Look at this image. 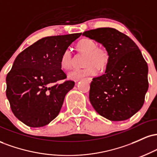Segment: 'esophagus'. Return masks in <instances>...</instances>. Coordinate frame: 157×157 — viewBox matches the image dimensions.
Returning a JSON list of instances; mask_svg holds the SVG:
<instances>
[{
  "label": "esophagus",
  "instance_id": "esophagus-1",
  "mask_svg": "<svg viewBox=\"0 0 157 157\" xmlns=\"http://www.w3.org/2000/svg\"><path fill=\"white\" fill-rule=\"evenodd\" d=\"M85 80H87L88 82H91V77H87V78H86V79H85Z\"/></svg>",
  "mask_w": 157,
  "mask_h": 157
}]
</instances>
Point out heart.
Masks as SVG:
<instances>
[{
	"mask_svg": "<svg viewBox=\"0 0 157 157\" xmlns=\"http://www.w3.org/2000/svg\"><path fill=\"white\" fill-rule=\"evenodd\" d=\"M77 48L80 52L86 53L83 68H75L68 74V78L73 80H79L87 76H93L98 72V68L102 69L109 62V54L105 48L97 47L95 41L90 38L80 40L77 44ZM60 66L63 69H69L72 65V56L70 48H66L63 52L60 61Z\"/></svg>",
	"mask_w": 157,
	"mask_h": 157,
	"instance_id": "1",
	"label": "heart"
}]
</instances>
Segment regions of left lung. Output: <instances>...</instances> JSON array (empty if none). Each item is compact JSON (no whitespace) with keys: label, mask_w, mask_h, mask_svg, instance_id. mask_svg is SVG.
Instances as JSON below:
<instances>
[{"label":"left lung","mask_w":157,"mask_h":157,"mask_svg":"<svg viewBox=\"0 0 157 157\" xmlns=\"http://www.w3.org/2000/svg\"><path fill=\"white\" fill-rule=\"evenodd\" d=\"M82 35L101 44L109 54L105 74L90 85L91 104L108 120H128L141 109L148 89V68L141 52L130 37L113 28L91 29Z\"/></svg>","instance_id":"8db88e82"}]
</instances>
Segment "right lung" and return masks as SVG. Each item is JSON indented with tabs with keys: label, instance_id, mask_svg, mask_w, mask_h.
<instances>
[{
	"label": "right lung",
	"instance_id": "obj_1",
	"mask_svg": "<svg viewBox=\"0 0 157 157\" xmlns=\"http://www.w3.org/2000/svg\"><path fill=\"white\" fill-rule=\"evenodd\" d=\"M82 33L39 40L19 54L6 76V97L14 115L32 128L46 125L60 113L75 86L61 69L60 57Z\"/></svg>",
	"mask_w": 157,
	"mask_h": 157
}]
</instances>
